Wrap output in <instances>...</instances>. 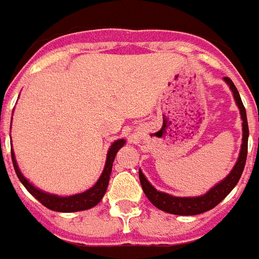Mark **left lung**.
<instances>
[{"label":"left lung","mask_w":259,"mask_h":259,"mask_svg":"<svg viewBox=\"0 0 259 259\" xmlns=\"http://www.w3.org/2000/svg\"><path fill=\"white\" fill-rule=\"evenodd\" d=\"M225 81L227 82V85L230 87L233 96L235 99V103H237L238 108H239L242 119V134H243V136H242L241 152H239L237 163L230 171V174L222 182H219L214 187L210 188L204 195L186 196V198L174 196L169 195V194H165V192L158 191L150 182L147 181L144 174L139 169V179L143 191H144L147 198L150 199L151 203L154 204L155 207H158L159 210H162V211L175 215H198L204 211H208V210L214 208L217 204L221 203L230 194L231 190L237 186L238 181H239V178L243 172L246 156H247V139H249V125H247L246 109L243 107V103H242L241 96H239V92L235 88L234 82L231 81L229 77H225Z\"/></svg>","instance_id":"8db88e82"}]
</instances>
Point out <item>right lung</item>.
<instances>
[{
	"instance_id": "add662e5",
	"label": "right lung",
	"mask_w": 259,
	"mask_h": 259,
	"mask_svg": "<svg viewBox=\"0 0 259 259\" xmlns=\"http://www.w3.org/2000/svg\"><path fill=\"white\" fill-rule=\"evenodd\" d=\"M125 144V140L119 139L116 142L112 143V146L109 147L108 154H107V160H105L104 169L103 174L99 178V181L95 183L94 187H91L90 190L81 192V194H76V195L71 196H59L55 194H49V192H44L40 188L34 187L30 182L26 179L21 174L20 168H18L17 162H16V156L12 150V162L14 165V171L17 174L18 179L21 182L25 188L36 198L40 203H42L45 207L49 210L59 212H74V211H82V210H88V208L95 207L104 196L107 187H108L109 177H111V171H112V164L116 156L117 151Z\"/></svg>"
}]
</instances>
